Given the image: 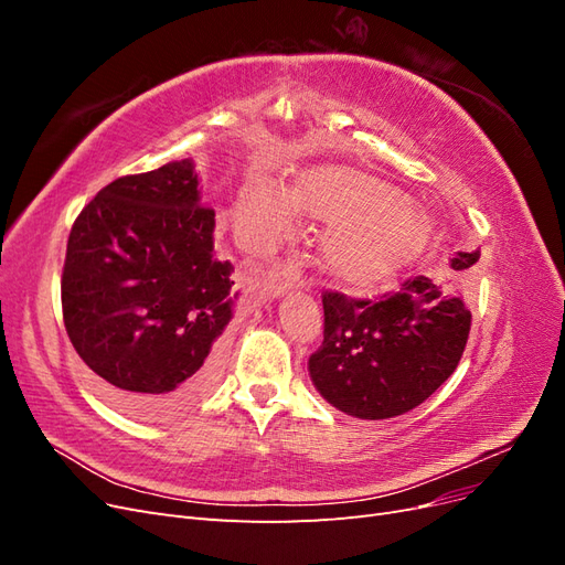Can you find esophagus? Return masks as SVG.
I'll use <instances>...</instances> for the list:
<instances>
[{
	"label": "esophagus",
	"instance_id": "obj_1",
	"mask_svg": "<svg viewBox=\"0 0 565 565\" xmlns=\"http://www.w3.org/2000/svg\"><path fill=\"white\" fill-rule=\"evenodd\" d=\"M299 287H303L301 270L295 264H285V266H278L276 270L270 273L268 297L278 299V297L292 292V289H299Z\"/></svg>",
	"mask_w": 565,
	"mask_h": 565
}]
</instances>
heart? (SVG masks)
<instances>
[{"mask_svg":"<svg viewBox=\"0 0 565 565\" xmlns=\"http://www.w3.org/2000/svg\"><path fill=\"white\" fill-rule=\"evenodd\" d=\"M301 212L328 221L320 254L332 278L353 289L380 287L413 264L429 243L431 221L396 188L351 167H309L289 188L252 177L233 204L237 231L252 245L289 235Z\"/></svg>","mask_w":565,"mask_h":565,"instance_id":"heart-1","label":"heart"}]
</instances>
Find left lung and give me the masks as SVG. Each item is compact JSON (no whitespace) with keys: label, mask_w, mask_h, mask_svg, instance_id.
Wrapping results in <instances>:
<instances>
[{"label":"left lung","mask_w":565,"mask_h":565,"mask_svg":"<svg viewBox=\"0 0 565 565\" xmlns=\"http://www.w3.org/2000/svg\"><path fill=\"white\" fill-rule=\"evenodd\" d=\"M478 259L481 252H457L450 268L467 278ZM322 311L311 380L324 401L358 419L398 417L422 405L455 372L471 330L467 299L426 276L380 301L324 292Z\"/></svg>","instance_id":"left-lung-1"}]
</instances>
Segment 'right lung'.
<instances>
[{"instance_id":"obj_1","label":"right lung","mask_w":565,"mask_h":565,"mask_svg":"<svg viewBox=\"0 0 565 565\" xmlns=\"http://www.w3.org/2000/svg\"><path fill=\"white\" fill-rule=\"evenodd\" d=\"M193 160L108 183L67 237L61 301L100 393L139 419H172L224 365L233 266L214 249Z\"/></svg>"}]
</instances>
